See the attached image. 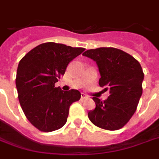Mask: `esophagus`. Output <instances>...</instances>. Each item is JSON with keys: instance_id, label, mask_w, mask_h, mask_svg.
<instances>
[{"instance_id": "obj_1", "label": "esophagus", "mask_w": 159, "mask_h": 159, "mask_svg": "<svg viewBox=\"0 0 159 159\" xmlns=\"http://www.w3.org/2000/svg\"><path fill=\"white\" fill-rule=\"evenodd\" d=\"M87 98V96H85L84 94H81V100H84V99H86Z\"/></svg>"}]
</instances>
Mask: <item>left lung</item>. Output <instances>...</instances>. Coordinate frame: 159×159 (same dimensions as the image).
I'll list each match as a JSON object with an SVG mask.
<instances>
[{"mask_svg": "<svg viewBox=\"0 0 159 159\" xmlns=\"http://www.w3.org/2000/svg\"><path fill=\"white\" fill-rule=\"evenodd\" d=\"M83 56L97 62L101 78L99 85L109 90L107 99H92L96 108L88 113L92 124L107 130L125 125L135 113L142 94L144 74L140 62L131 55L113 47L87 50Z\"/></svg>", "mask_w": 159, "mask_h": 159, "instance_id": "1", "label": "left lung"}]
</instances>
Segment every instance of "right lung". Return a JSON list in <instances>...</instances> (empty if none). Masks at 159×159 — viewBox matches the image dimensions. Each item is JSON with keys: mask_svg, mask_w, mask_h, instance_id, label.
Returning a JSON list of instances; mask_svg holds the SVG:
<instances>
[{"mask_svg": "<svg viewBox=\"0 0 159 159\" xmlns=\"http://www.w3.org/2000/svg\"><path fill=\"white\" fill-rule=\"evenodd\" d=\"M63 44H40L21 59L16 86L21 107L28 120L39 130L51 132L67 122L69 107L80 99L77 90L62 91L55 83L64 75L72 60L84 51Z\"/></svg>", "mask_w": 159, "mask_h": 159, "instance_id": "1", "label": "right lung"}]
</instances>
